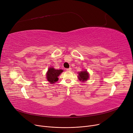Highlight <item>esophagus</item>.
Returning a JSON list of instances; mask_svg holds the SVG:
<instances>
[{
  "label": "esophagus",
  "instance_id": "1",
  "mask_svg": "<svg viewBox=\"0 0 133 133\" xmlns=\"http://www.w3.org/2000/svg\"><path fill=\"white\" fill-rule=\"evenodd\" d=\"M66 69H67V71H71L72 70V68H71V67H69V68H67Z\"/></svg>",
  "mask_w": 133,
  "mask_h": 133
}]
</instances>
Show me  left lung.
<instances>
[{
  "mask_svg": "<svg viewBox=\"0 0 133 133\" xmlns=\"http://www.w3.org/2000/svg\"><path fill=\"white\" fill-rule=\"evenodd\" d=\"M79 80H82L83 81L87 80V79L89 78V74L88 73L87 71L80 72V73H79Z\"/></svg>",
  "mask_w": 133,
  "mask_h": 133,
  "instance_id": "obj_1",
  "label": "left lung"
}]
</instances>
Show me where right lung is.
<instances>
[{
    "label": "right lung",
    "instance_id": "1",
    "mask_svg": "<svg viewBox=\"0 0 133 133\" xmlns=\"http://www.w3.org/2000/svg\"><path fill=\"white\" fill-rule=\"evenodd\" d=\"M63 72L62 69H55L53 67L48 69L46 74L47 81L51 83H53L58 80V76Z\"/></svg>",
    "mask_w": 133,
    "mask_h": 133
}]
</instances>
